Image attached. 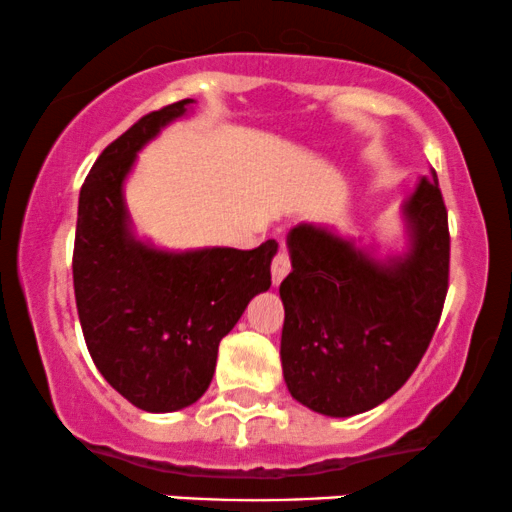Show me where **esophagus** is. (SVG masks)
I'll list each match as a JSON object with an SVG mask.
<instances>
[{
  "label": "esophagus",
  "mask_w": 512,
  "mask_h": 512,
  "mask_svg": "<svg viewBox=\"0 0 512 512\" xmlns=\"http://www.w3.org/2000/svg\"><path fill=\"white\" fill-rule=\"evenodd\" d=\"M288 271H290V257L281 250L274 257V262H271V281H274V286H278V283L288 276Z\"/></svg>",
  "instance_id": "34e87169"
}]
</instances>
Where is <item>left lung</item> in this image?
<instances>
[{"instance_id": "1", "label": "left lung", "mask_w": 512, "mask_h": 512, "mask_svg": "<svg viewBox=\"0 0 512 512\" xmlns=\"http://www.w3.org/2000/svg\"><path fill=\"white\" fill-rule=\"evenodd\" d=\"M409 248L375 260L333 231L288 234L283 278V378L316 413L349 418L383 404L423 359L449 288V222L437 172L404 203Z\"/></svg>"}]
</instances>
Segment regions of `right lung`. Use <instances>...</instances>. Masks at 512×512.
<instances>
[{
  "instance_id": "obj_1",
  "label": "right lung",
  "mask_w": 512,
  "mask_h": 512,
  "mask_svg": "<svg viewBox=\"0 0 512 512\" xmlns=\"http://www.w3.org/2000/svg\"><path fill=\"white\" fill-rule=\"evenodd\" d=\"M191 103L144 115L103 148L77 205L73 286L84 342L108 385L151 413L203 397L219 340L269 290L278 250L267 241L255 250L167 252L134 236L122 184L141 148Z\"/></svg>"
}]
</instances>
